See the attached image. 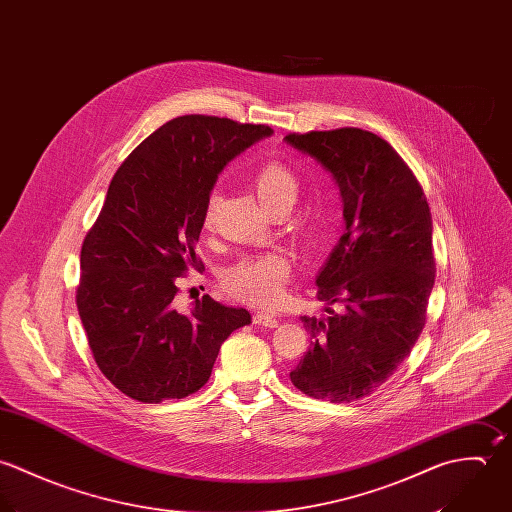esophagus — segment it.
Returning a JSON list of instances; mask_svg holds the SVG:
<instances>
[{"label": "esophagus", "mask_w": 512, "mask_h": 512, "mask_svg": "<svg viewBox=\"0 0 512 512\" xmlns=\"http://www.w3.org/2000/svg\"><path fill=\"white\" fill-rule=\"evenodd\" d=\"M253 322L255 324H261V326H267V328H275L279 324L277 316L275 314H269V312H255L253 314Z\"/></svg>", "instance_id": "1"}]
</instances>
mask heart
Returning a JSON list of instances; mask_svg holds the SVG:
<instances>
[{
	"label": "heart",
	"mask_w": 512,
	"mask_h": 512,
	"mask_svg": "<svg viewBox=\"0 0 512 512\" xmlns=\"http://www.w3.org/2000/svg\"><path fill=\"white\" fill-rule=\"evenodd\" d=\"M251 186L261 204L273 213L289 211L301 192L299 178L279 158L261 162L251 174ZM221 205V190L215 186L209 190L204 205V225L211 227ZM293 263L283 251H267L241 257L227 267L221 275V285L227 295L243 303L257 307H273L285 293L287 279L291 277Z\"/></svg>",
	"instance_id": "heart-1"
}]
</instances>
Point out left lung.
I'll list each match as a JSON object with an SVG mask.
<instances>
[{"mask_svg":"<svg viewBox=\"0 0 512 512\" xmlns=\"http://www.w3.org/2000/svg\"><path fill=\"white\" fill-rule=\"evenodd\" d=\"M285 140L332 174L346 223L316 279L326 314L301 316L310 346L291 382L316 400L356 402L398 370L425 326L435 283L429 205L402 156L374 132L346 126Z\"/></svg>","mask_w":512,"mask_h":512,"instance_id":"left-lung-1","label":"left lung"}]
</instances>
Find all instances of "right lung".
I'll return each instance as SVG.
<instances>
[{"label":"right lung","mask_w":512,"mask_h":512,"mask_svg":"<svg viewBox=\"0 0 512 512\" xmlns=\"http://www.w3.org/2000/svg\"><path fill=\"white\" fill-rule=\"evenodd\" d=\"M273 130L186 114L142 140L110 180L81 249L77 308L104 378L142 404L182 400L211 376L223 340L251 322L204 295L176 310L178 279L202 271L196 241L223 166Z\"/></svg>","instance_id":"obj_1"}]
</instances>
